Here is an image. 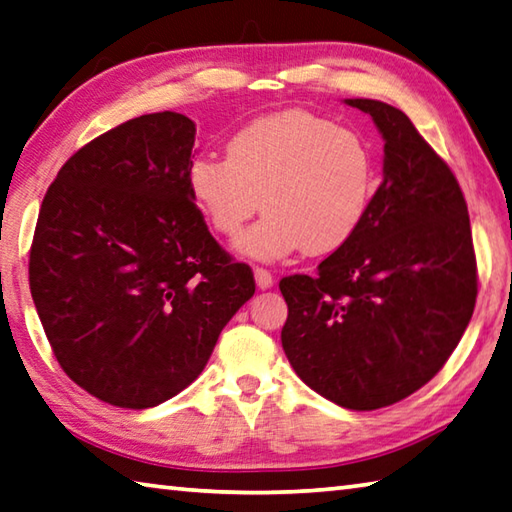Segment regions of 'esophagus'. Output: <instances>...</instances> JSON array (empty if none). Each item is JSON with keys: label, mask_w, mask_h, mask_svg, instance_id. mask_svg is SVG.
Masks as SVG:
<instances>
[{"label": "esophagus", "mask_w": 512, "mask_h": 512, "mask_svg": "<svg viewBox=\"0 0 512 512\" xmlns=\"http://www.w3.org/2000/svg\"><path fill=\"white\" fill-rule=\"evenodd\" d=\"M254 278H256L258 289H269V287L274 285V276H272V272H269V269H265V267H256V269H254Z\"/></svg>", "instance_id": "esophagus-1"}]
</instances>
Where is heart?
<instances>
[{
  "instance_id": "b5f03b06",
  "label": "heart",
  "mask_w": 512,
  "mask_h": 512,
  "mask_svg": "<svg viewBox=\"0 0 512 512\" xmlns=\"http://www.w3.org/2000/svg\"><path fill=\"white\" fill-rule=\"evenodd\" d=\"M227 158L198 156L187 187L216 234L231 238L258 209L265 218L238 252L278 260L305 249L334 254L359 234L379 185L372 147L354 129L301 109L263 115L227 140Z\"/></svg>"
}]
</instances>
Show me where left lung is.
Masks as SVG:
<instances>
[{
	"label": "left lung",
	"instance_id": "obj_1",
	"mask_svg": "<svg viewBox=\"0 0 512 512\" xmlns=\"http://www.w3.org/2000/svg\"><path fill=\"white\" fill-rule=\"evenodd\" d=\"M370 113L385 140L383 182L350 243L314 276L281 278L283 350L294 372L347 410L392 406L423 388L464 336L477 258L455 173L403 111Z\"/></svg>",
	"mask_w": 512,
	"mask_h": 512
}]
</instances>
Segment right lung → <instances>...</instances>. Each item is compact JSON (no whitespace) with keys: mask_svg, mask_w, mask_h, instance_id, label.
<instances>
[{"mask_svg":"<svg viewBox=\"0 0 512 512\" xmlns=\"http://www.w3.org/2000/svg\"><path fill=\"white\" fill-rule=\"evenodd\" d=\"M194 140L182 113L122 122L64 162L37 218L28 283L46 339L69 379L111 406L185 390L256 292L189 194Z\"/></svg>","mask_w":512,"mask_h":512,"instance_id":"right-lung-1","label":"right lung"}]
</instances>
